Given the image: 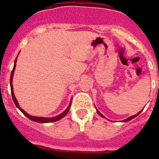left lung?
Returning a JSON list of instances; mask_svg holds the SVG:
<instances>
[{
  "label": "left lung",
  "mask_w": 159,
  "mask_h": 159,
  "mask_svg": "<svg viewBox=\"0 0 159 159\" xmlns=\"http://www.w3.org/2000/svg\"><path fill=\"white\" fill-rule=\"evenodd\" d=\"M142 111H143V110H141V111H139V113H137V114H136V115H134V116H130V117H129V118L125 119V120H122V121H123V122H127V121L130 120H132V119H134V117H136V116H138L139 115V114H140L141 112H142ZM97 114H98V115H99L100 116H102V118H106V117H105V116H103V115H102V114L100 113V111H98V110H97Z\"/></svg>",
  "instance_id": "left-lung-1"
}]
</instances>
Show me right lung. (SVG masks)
<instances>
[{"instance_id": "1", "label": "right lung", "mask_w": 159, "mask_h": 159, "mask_svg": "<svg viewBox=\"0 0 159 159\" xmlns=\"http://www.w3.org/2000/svg\"><path fill=\"white\" fill-rule=\"evenodd\" d=\"M19 55V54H18ZM16 59H17V57H16V60H15V64H14V67H13V70H12V72H11V79H10V84H11V96H12V98H13V101H14V103L15 105L16 106V107L20 110V111L22 112V113L25 115V116L29 118L30 120H31L34 121V122H38V123H50V122H54V121H57L59 120L60 119H62V117H64L67 114L68 111H69V108H70V106H71V103H72V101L70 102L69 106H67V108L62 113H61L60 115L57 116H54V117H52V118H45V117H38V116H30V115H29L27 112L24 111L23 109L21 108L20 106H19V103L17 102V100H16V97H15V95H14V91H13V85H12V80H13V75H14V72H15V69H16Z\"/></svg>"}]
</instances>
